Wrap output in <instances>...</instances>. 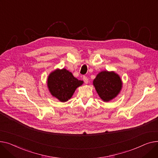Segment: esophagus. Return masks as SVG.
I'll list each match as a JSON object with an SVG mask.
<instances>
[{
  "mask_svg": "<svg viewBox=\"0 0 158 158\" xmlns=\"http://www.w3.org/2000/svg\"><path fill=\"white\" fill-rule=\"evenodd\" d=\"M83 81H84L85 83H86V84L89 82V79L87 78V77H83Z\"/></svg>",
  "mask_w": 158,
  "mask_h": 158,
  "instance_id": "esophagus-1",
  "label": "esophagus"
}]
</instances>
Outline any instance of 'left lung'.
<instances>
[{
    "instance_id": "8db88e82",
    "label": "left lung",
    "mask_w": 158,
    "mask_h": 158,
    "mask_svg": "<svg viewBox=\"0 0 158 158\" xmlns=\"http://www.w3.org/2000/svg\"><path fill=\"white\" fill-rule=\"evenodd\" d=\"M93 85L100 98L103 101L108 102L119 94L123 82L114 71H103L98 74L93 80Z\"/></svg>"
}]
</instances>
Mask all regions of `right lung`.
I'll return each mask as SVG.
<instances>
[{"mask_svg": "<svg viewBox=\"0 0 158 158\" xmlns=\"http://www.w3.org/2000/svg\"><path fill=\"white\" fill-rule=\"evenodd\" d=\"M83 81L78 80L66 69H57L48 77L47 85L51 94L61 102L68 101Z\"/></svg>", "mask_w": 158, "mask_h": 158, "instance_id": "add662e5", "label": "right lung"}]
</instances>
